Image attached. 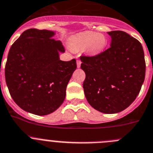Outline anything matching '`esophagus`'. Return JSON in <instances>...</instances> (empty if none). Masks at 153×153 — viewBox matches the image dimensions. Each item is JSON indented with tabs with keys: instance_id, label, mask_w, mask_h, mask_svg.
<instances>
[{
	"instance_id": "obj_1",
	"label": "esophagus",
	"mask_w": 153,
	"mask_h": 153,
	"mask_svg": "<svg viewBox=\"0 0 153 153\" xmlns=\"http://www.w3.org/2000/svg\"><path fill=\"white\" fill-rule=\"evenodd\" d=\"M81 62L80 60H77V67H78V68H80V67H81Z\"/></svg>"
}]
</instances>
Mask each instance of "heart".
Instances as JSON below:
<instances>
[{"instance_id": "1", "label": "heart", "mask_w": 153, "mask_h": 153, "mask_svg": "<svg viewBox=\"0 0 153 153\" xmlns=\"http://www.w3.org/2000/svg\"><path fill=\"white\" fill-rule=\"evenodd\" d=\"M107 44V37L95 31H82L71 38V45L74 49L86 48L88 53L91 56L99 55L103 52Z\"/></svg>"}]
</instances>
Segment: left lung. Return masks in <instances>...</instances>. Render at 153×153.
Wrapping results in <instances>:
<instances>
[{
	"label": "left lung",
	"instance_id": "8db88e82",
	"mask_svg": "<svg viewBox=\"0 0 153 153\" xmlns=\"http://www.w3.org/2000/svg\"><path fill=\"white\" fill-rule=\"evenodd\" d=\"M111 47L93 57L81 56L86 75L83 83L90 105L99 112L115 114L132 103L145 79L146 62L140 43L122 31L108 32Z\"/></svg>",
	"mask_w": 153,
	"mask_h": 153
}]
</instances>
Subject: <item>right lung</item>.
Masks as SVG:
<instances>
[{
    "label": "right lung",
    "instance_id": "1",
    "mask_svg": "<svg viewBox=\"0 0 153 153\" xmlns=\"http://www.w3.org/2000/svg\"><path fill=\"white\" fill-rule=\"evenodd\" d=\"M55 31L31 28L13 43L5 67L6 83L14 102L37 115L56 110L64 102L76 60L62 61L65 52Z\"/></svg>",
    "mask_w": 153,
    "mask_h": 153
}]
</instances>
